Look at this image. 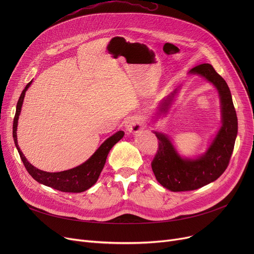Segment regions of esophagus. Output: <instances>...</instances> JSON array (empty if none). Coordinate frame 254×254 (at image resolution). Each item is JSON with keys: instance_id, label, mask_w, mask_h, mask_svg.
<instances>
[{"instance_id": "esophagus-1", "label": "esophagus", "mask_w": 254, "mask_h": 254, "mask_svg": "<svg viewBox=\"0 0 254 254\" xmlns=\"http://www.w3.org/2000/svg\"><path fill=\"white\" fill-rule=\"evenodd\" d=\"M125 127L128 132H138L143 127V122L139 117H128L125 124Z\"/></svg>"}]
</instances>
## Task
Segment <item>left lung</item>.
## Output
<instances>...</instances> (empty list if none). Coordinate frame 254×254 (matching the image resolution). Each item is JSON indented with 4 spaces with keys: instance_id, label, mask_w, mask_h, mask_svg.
Wrapping results in <instances>:
<instances>
[{
    "instance_id": "obj_1",
    "label": "left lung",
    "mask_w": 254,
    "mask_h": 254,
    "mask_svg": "<svg viewBox=\"0 0 254 254\" xmlns=\"http://www.w3.org/2000/svg\"><path fill=\"white\" fill-rule=\"evenodd\" d=\"M189 74L204 77L218 91L221 127L206 152L191 158L181 156L168 135L153 131L158 139V150L151 164L152 171L156 180L171 191L197 190L219 178L228 168L238 134V118L225 80L210 64H198ZM176 93L177 89L161 101L156 116L169 112Z\"/></svg>"
}]
</instances>
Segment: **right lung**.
Listing matches in <instances>:
<instances>
[{
  "label": "right lung",
  "mask_w": 254,
  "mask_h": 254,
  "mask_svg": "<svg viewBox=\"0 0 254 254\" xmlns=\"http://www.w3.org/2000/svg\"><path fill=\"white\" fill-rule=\"evenodd\" d=\"M33 80L31 82L26 84L24 89L22 90L21 95L19 97V100L16 105V112L14 116V122H13V139H14V143L16 148L18 150V153L20 155L21 161L26 169L30 173V175L39 183L43 185L49 186L55 190H58L60 191L64 192H82L90 189L92 185H95L96 182L99 179V176L101 172L105 166L107 156H108L109 151L113 146L125 136V131L118 130L114 135L106 139L100 147L96 150L86 162L81 164L80 166H77L73 169L63 171V172H57V173H50L45 172L42 170H39L35 168L32 164L28 162V159L25 158L24 154L21 152L18 143H17V125H18V118L20 115L21 107L23 103V99L25 96V91L28 90L30 85L32 84Z\"/></svg>",
  "instance_id": "add662e5"
}]
</instances>
